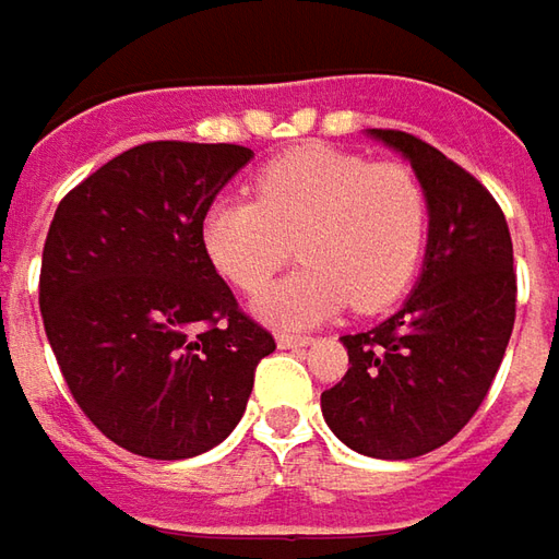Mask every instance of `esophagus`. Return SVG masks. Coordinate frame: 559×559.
I'll return each mask as SVG.
<instances>
[{
  "label": "esophagus",
  "mask_w": 559,
  "mask_h": 559,
  "mask_svg": "<svg viewBox=\"0 0 559 559\" xmlns=\"http://www.w3.org/2000/svg\"><path fill=\"white\" fill-rule=\"evenodd\" d=\"M275 343H278L281 349H299V346H309L312 337H302V334H278Z\"/></svg>",
  "instance_id": "esophagus-1"
}]
</instances>
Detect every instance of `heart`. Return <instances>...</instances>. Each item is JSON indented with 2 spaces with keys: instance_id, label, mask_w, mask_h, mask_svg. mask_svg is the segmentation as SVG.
Returning a JSON list of instances; mask_svg holds the SVG:
<instances>
[{
  "instance_id": "heart-1",
  "label": "heart",
  "mask_w": 559,
  "mask_h": 559,
  "mask_svg": "<svg viewBox=\"0 0 559 559\" xmlns=\"http://www.w3.org/2000/svg\"><path fill=\"white\" fill-rule=\"evenodd\" d=\"M253 188L257 201L222 198L203 213L201 241L241 290H260L297 241L302 269L253 299L260 318L306 328L346 302L380 312L408 290L430 231L414 169L309 142L262 166Z\"/></svg>"
}]
</instances>
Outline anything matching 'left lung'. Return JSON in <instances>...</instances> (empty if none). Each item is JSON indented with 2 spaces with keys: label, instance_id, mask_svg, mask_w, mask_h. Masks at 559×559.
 Segmentation results:
<instances>
[{
  "label": "left lung",
  "instance_id": "left-lung-1",
  "mask_svg": "<svg viewBox=\"0 0 559 559\" xmlns=\"http://www.w3.org/2000/svg\"><path fill=\"white\" fill-rule=\"evenodd\" d=\"M368 139L412 164L430 231L399 312L340 337L349 371L321 393V414L353 452L408 461L445 445L489 393L516 316L513 243L495 198L442 151L395 129Z\"/></svg>",
  "mask_w": 559,
  "mask_h": 559
}]
</instances>
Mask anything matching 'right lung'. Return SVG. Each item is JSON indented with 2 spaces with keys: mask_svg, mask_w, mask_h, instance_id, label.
I'll return each mask as SVG.
<instances>
[{
  "mask_svg": "<svg viewBox=\"0 0 559 559\" xmlns=\"http://www.w3.org/2000/svg\"><path fill=\"white\" fill-rule=\"evenodd\" d=\"M250 157L241 145L147 142L55 210L39 275L46 337L76 405L126 452H210L275 353L201 241L203 213Z\"/></svg>",
  "mask_w": 559,
  "mask_h": 559,
  "instance_id": "add662e5",
  "label": "right lung"
}]
</instances>
